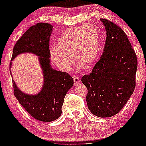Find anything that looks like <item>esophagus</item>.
<instances>
[{
    "instance_id": "34e87169",
    "label": "esophagus",
    "mask_w": 146,
    "mask_h": 146,
    "mask_svg": "<svg viewBox=\"0 0 146 146\" xmlns=\"http://www.w3.org/2000/svg\"><path fill=\"white\" fill-rule=\"evenodd\" d=\"M73 81H74L75 85H78V84L80 83V79H79V78L74 77V78H73Z\"/></svg>"
}]
</instances>
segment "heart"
Returning <instances> with one entry per match:
<instances>
[{
  "mask_svg": "<svg viewBox=\"0 0 146 146\" xmlns=\"http://www.w3.org/2000/svg\"><path fill=\"white\" fill-rule=\"evenodd\" d=\"M100 53L99 32L94 26H80L70 29L57 41V46L50 48V57L61 70L68 71L73 64V56L79 67L90 69Z\"/></svg>",
  "mask_w": 146,
  "mask_h": 146,
  "instance_id": "obj_1",
  "label": "heart"
}]
</instances>
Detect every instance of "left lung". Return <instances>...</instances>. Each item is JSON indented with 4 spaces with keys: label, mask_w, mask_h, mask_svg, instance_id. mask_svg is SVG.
Returning a JSON list of instances; mask_svg holds the SVG:
<instances>
[{
    "label": "left lung",
    "mask_w": 146,
    "mask_h": 146,
    "mask_svg": "<svg viewBox=\"0 0 146 146\" xmlns=\"http://www.w3.org/2000/svg\"><path fill=\"white\" fill-rule=\"evenodd\" d=\"M100 20L107 34L103 54L81 81L88 88L90 111L97 117H110L121 111L133 94L138 61L123 29L110 20Z\"/></svg>",
    "instance_id": "obj_1"
}]
</instances>
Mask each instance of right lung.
Listing matches in <instances>:
<instances>
[{
    "label": "right lung",
    "mask_w": 146,
    "mask_h": 146,
    "mask_svg": "<svg viewBox=\"0 0 146 146\" xmlns=\"http://www.w3.org/2000/svg\"><path fill=\"white\" fill-rule=\"evenodd\" d=\"M52 28L51 24L39 23L28 29L13 48L10 66L15 58L23 53H32L39 57L44 76L42 90L35 95H28L17 88L14 80L13 85L20 104L32 117L44 122L52 121L61 115L64 98L73 85V78L68 73L51 66L49 39Z\"/></svg>",
    "instance_id": "1"
}]
</instances>
